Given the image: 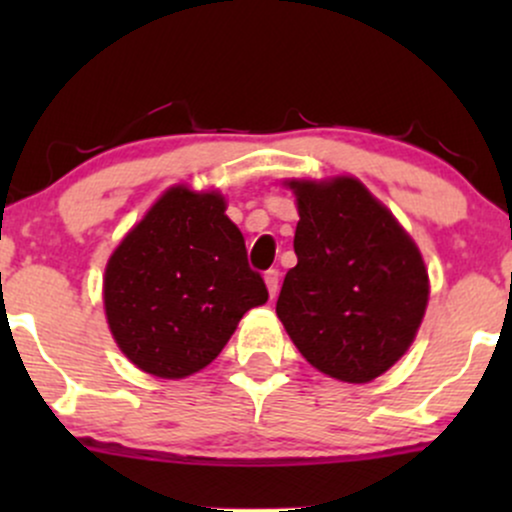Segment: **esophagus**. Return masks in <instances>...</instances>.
I'll use <instances>...</instances> for the list:
<instances>
[{"label":"esophagus","instance_id":"obj_1","mask_svg":"<svg viewBox=\"0 0 512 512\" xmlns=\"http://www.w3.org/2000/svg\"><path fill=\"white\" fill-rule=\"evenodd\" d=\"M264 284H267V291L269 296H276V291H279V272L276 269H269V272H264Z\"/></svg>","mask_w":512,"mask_h":512}]
</instances>
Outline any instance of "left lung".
<instances>
[{
	"mask_svg": "<svg viewBox=\"0 0 512 512\" xmlns=\"http://www.w3.org/2000/svg\"><path fill=\"white\" fill-rule=\"evenodd\" d=\"M298 264L276 315L305 361L344 383H370L414 342L428 303L424 257L363 182L289 180Z\"/></svg>",
	"mask_w": 512,
	"mask_h": 512,
	"instance_id": "obj_1",
	"label": "left lung"
}]
</instances>
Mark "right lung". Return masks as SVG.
I'll list each match as a JSON object with an SVG mask.
<instances>
[{
	"instance_id": "obj_1",
	"label": "right lung",
	"mask_w": 512,
	"mask_h": 512,
	"mask_svg": "<svg viewBox=\"0 0 512 512\" xmlns=\"http://www.w3.org/2000/svg\"><path fill=\"white\" fill-rule=\"evenodd\" d=\"M219 192L170 187L122 238L103 276L110 332L129 361L178 380L209 366L240 317L267 303Z\"/></svg>"
}]
</instances>
